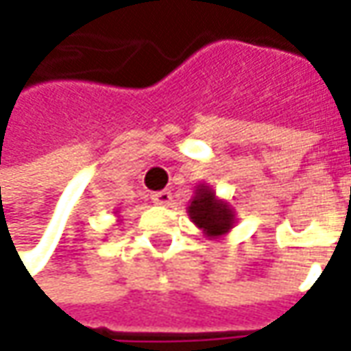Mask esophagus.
<instances>
[{"mask_svg":"<svg viewBox=\"0 0 351 351\" xmlns=\"http://www.w3.org/2000/svg\"><path fill=\"white\" fill-rule=\"evenodd\" d=\"M151 200H153L155 204H160V206H169L171 200H173V195H171L169 191H158V193H153V195H151Z\"/></svg>","mask_w":351,"mask_h":351,"instance_id":"1","label":"esophagus"}]
</instances>
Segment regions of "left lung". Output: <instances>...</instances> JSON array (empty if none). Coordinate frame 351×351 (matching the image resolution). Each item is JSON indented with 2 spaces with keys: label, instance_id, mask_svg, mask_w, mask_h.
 <instances>
[{
  "label": "left lung",
  "instance_id": "8db88e82",
  "mask_svg": "<svg viewBox=\"0 0 351 351\" xmlns=\"http://www.w3.org/2000/svg\"><path fill=\"white\" fill-rule=\"evenodd\" d=\"M189 213L196 226L202 228L210 237L224 234L232 226V220H234V215L228 208V204L217 200L215 193L204 186L196 189V196L189 206Z\"/></svg>",
  "mask_w": 351,
  "mask_h": 351
}]
</instances>
